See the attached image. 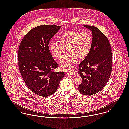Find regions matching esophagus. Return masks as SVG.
<instances>
[{
	"instance_id": "esophagus-1",
	"label": "esophagus",
	"mask_w": 129,
	"mask_h": 129,
	"mask_svg": "<svg viewBox=\"0 0 129 129\" xmlns=\"http://www.w3.org/2000/svg\"><path fill=\"white\" fill-rule=\"evenodd\" d=\"M67 73L68 75H71V76H73L74 75V73L72 72H67Z\"/></svg>"
}]
</instances>
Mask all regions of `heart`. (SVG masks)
I'll list each match as a JSON object with an SVG mask.
<instances>
[{
	"mask_svg": "<svg viewBox=\"0 0 129 129\" xmlns=\"http://www.w3.org/2000/svg\"><path fill=\"white\" fill-rule=\"evenodd\" d=\"M59 41H53L50 49L55 58L59 59L62 57L65 49L68 48L69 55L63 58L60 62L61 69L64 71L71 70L78 59L81 60L85 59L92 45L90 35L86 31H68L60 36Z\"/></svg>",
	"mask_w": 129,
	"mask_h": 129,
	"instance_id": "1",
	"label": "heart"
}]
</instances>
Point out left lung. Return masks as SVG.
I'll list each match as a JSON object with an SVG mask.
<instances>
[{
  "label": "left lung",
  "mask_w": 129,
  "mask_h": 129,
  "mask_svg": "<svg viewBox=\"0 0 129 129\" xmlns=\"http://www.w3.org/2000/svg\"><path fill=\"white\" fill-rule=\"evenodd\" d=\"M92 33V43L87 57L79 65L78 73L82 78L78 86L80 93L97 94L108 82L112 72L113 60L109 41L98 28L84 25Z\"/></svg>",
  "instance_id": "obj_1"
}]
</instances>
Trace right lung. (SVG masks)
<instances>
[{
    "mask_svg": "<svg viewBox=\"0 0 129 129\" xmlns=\"http://www.w3.org/2000/svg\"><path fill=\"white\" fill-rule=\"evenodd\" d=\"M60 26L42 25L31 29L24 36L18 50V66L28 87L42 97L54 94L65 73L55 72L58 64L49 48L51 38Z\"/></svg>",
    "mask_w": 129,
    "mask_h": 129,
    "instance_id": "add662e5",
    "label": "right lung"
}]
</instances>
